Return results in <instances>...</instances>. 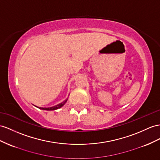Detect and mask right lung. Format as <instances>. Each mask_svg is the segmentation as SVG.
<instances>
[{"instance_id":"right-lung-1","label":"right lung","mask_w":160,"mask_h":160,"mask_svg":"<svg viewBox=\"0 0 160 160\" xmlns=\"http://www.w3.org/2000/svg\"><path fill=\"white\" fill-rule=\"evenodd\" d=\"M67 101H68V99L64 100L63 102H61V103L57 104V105H56L55 106H52V107H51V108H40V107H37V106H36V105H34V106H36V108H38L40 109L47 110V111H52V110H56L57 109L61 108V107H63V106L65 105V103L67 102Z\"/></svg>"}]
</instances>
